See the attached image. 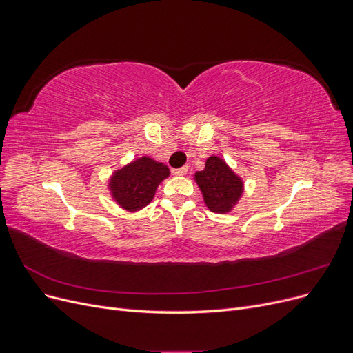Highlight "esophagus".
<instances>
[{
    "label": "esophagus",
    "mask_w": 353,
    "mask_h": 353,
    "mask_svg": "<svg viewBox=\"0 0 353 353\" xmlns=\"http://www.w3.org/2000/svg\"><path fill=\"white\" fill-rule=\"evenodd\" d=\"M187 170H188V168H187V166L178 168V169H172V175H175V176H183V175H185V174H187Z\"/></svg>",
    "instance_id": "34e87169"
}]
</instances>
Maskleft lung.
I'll return each mask as SVG.
<instances>
[{
    "label": "left lung",
    "instance_id": "8db88e82",
    "mask_svg": "<svg viewBox=\"0 0 353 353\" xmlns=\"http://www.w3.org/2000/svg\"><path fill=\"white\" fill-rule=\"evenodd\" d=\"M196 181L206 206L216 213L231 210L243 193L241 179L216 156L206 160V168L196 174Z\"/></svg>",
    "mask_w": 353,
    "mask_h": 353
}]
</instances>
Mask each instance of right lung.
Masks as SVG:
<instances>
[{
	"instance_id": "obj_1",
	"label": "right lung",
	"mask_w": 353,
	"mask_h": 353,
	"mask_svg": "<svg viewBox=\"0 0 353 353\" xmlns=\"http://www.w3.org/2000/svg\"><path fill=\"white\" fill-rule=\"evenodd\" d=\"M168 175V166L150 157H141L113 175L110 179L112 194L126 210L143 209L153 200L157 185Z\"/></svg>"
}]
</instances>
